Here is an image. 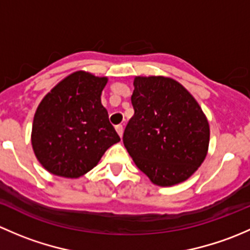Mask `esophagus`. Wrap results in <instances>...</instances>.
Wrapping results in <instances>:
<instances>
[{"label":"esophagus","instance_id":"34e87169","mask_svg":"<svg viewBox=\"0 0 250 250\" xmlns=\"http://www.w3.org/2000/svg\"><path fill=\"white\" fill-rule=\"evenodd\" d=\"M116 130H117L118 135H120V137L122 138V135H123V125H116Z\"/></svg>","mask_w":250,"mask_h":250}]
</instances>
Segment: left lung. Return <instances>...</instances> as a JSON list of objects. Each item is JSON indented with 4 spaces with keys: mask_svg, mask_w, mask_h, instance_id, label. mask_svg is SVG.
Segmentation results:
<instances>
[{
    "mask_svg": "<svg viewBox=\"0 0 250 250\" xmlns=\"http://www.w3.org/2000/svg\"><path fill=\"white\" fill-rule=\"evenodd\" d=\"M132 104L123 144L137 167L158 186L190 178L209 145L208 121L195 98L173 78L138 76Z\"/></svg>",
    "mask_w": 250,
    "mask_h": 250,
    "instance_id": "obj_1",
    "label": "left lung"
}]
</instances>
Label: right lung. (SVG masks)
I'll return each mask as SVG.
<instances>
[{
    "mask_svg": "<svg viewBox=\"0 0 250 250\" xmlns=\"http://www.w3.org/2000/svg\"><path fill=\"white\" fill-rule=\"evenodd\" d=\"M106 83V77L74 72L40 103L31 144L49 173L78 178L93 169L105 151L121 140L100 99Z\"/></svg>",
    "mask_w": 250,
    "mask_h": 250,
    "instance_id": "obj_1",
    "label": "right lung"
}]
</instances>
